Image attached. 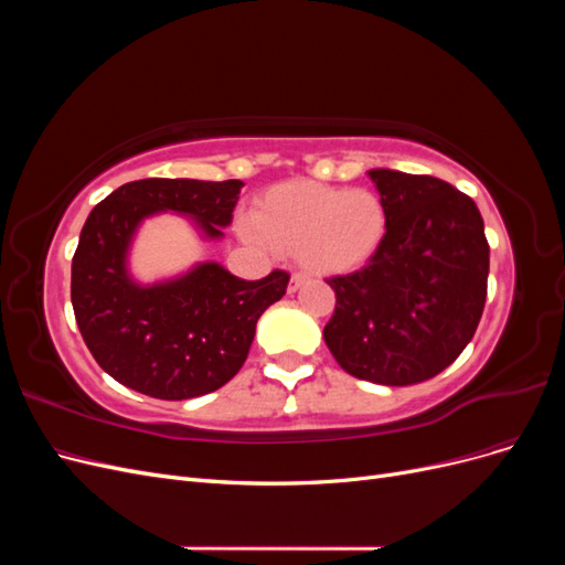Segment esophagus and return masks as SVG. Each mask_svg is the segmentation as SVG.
<instances>
[{
    "instance_id": "obj_1",
    "label": "esophagus",
    "mask_w": 565,
    "mask_h": 565,
    "mask_svg": "<svg viewBox=\"0 0 565 565\" xmlns=\"http://www.w3.org/2000/svg\"><path fill=\"white\" fill-rule=\"evenodd\" d=\"M303 282H306V278L301 276V273H295V276L292 278H289V295H295V292H299V289L303 287Z\"/></svg>"
}]
</instances>
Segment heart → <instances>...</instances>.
I'll return each instance as SVG.
<instances>
[{"label": "heart", "instance_id": "1", "mask_svg": "<svg viewBox=\"0 0 565 565\" xmlns=\"http://www.w3.org/2000/svg\"><path fill=\"white\" fill-rule=\"evenodd\" d=\"M388 210L370 188L287 181L256 200L241 233L264 252L295 254L311 276H347L367 266L384 245Z\"/></svg>", "mask_w": 565, "mask_h": 565}]
</instances>
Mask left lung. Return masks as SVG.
<instances>
[{
  "instance_id": "8db88e82",
  "label": "left lung",
  "mask_w": 565,
  "mask_h": 565,
  "mask_svg": "<svg viewBox=\"0 0 565 565\" xmlns=\"http://www.w3.org/2000/svg\"><path fill=\"white\" fill-rule=\"evenodd\" d=\"M388 210L374 259L328 280L334 316L322 337L358 380L409 386L457 361L483 316L490 247L476 202L436 177L370 169Z\"/></svg>"
}]
</instances>
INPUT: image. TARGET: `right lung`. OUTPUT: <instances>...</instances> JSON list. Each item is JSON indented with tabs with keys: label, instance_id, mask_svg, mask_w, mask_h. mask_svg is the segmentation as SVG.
Returning a JSON list of instances; mask_svg holds the SVG:
<instances>
[{
	"label": "right lung",
	"instance_id": "obj_1",
	"mask_svg": "<svg viewBox=\"0 0 565 565\" xmlns=\"http://www.w3.org/2000/svg\"><path fill=\"white\" fill-rule=\"evenodd\" d=\"M245 183L143 179L98 202L73 256L71 299L84 344L110 377L160 401H185L231 382L247 361L256 322L282 299L289 276L243 280L218 262L141 282L131 247L146 218L177 214L218 243Z\"/></svg>",
	"mask_w": 565,
	"mask_h": 565
}]
</instances>
